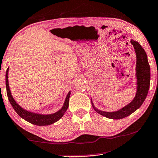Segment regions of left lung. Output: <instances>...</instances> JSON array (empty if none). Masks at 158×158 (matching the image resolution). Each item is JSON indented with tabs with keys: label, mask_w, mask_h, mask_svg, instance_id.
<instances>
[{
	"label": "left lung",
	"mask_w": 158,
	"mask_h": 158,
	"mask_svg": "<svg viewBox=\"0 0 158 158\" xmlns=\"http://www.w3.org/2000/svg\"><path fill=\"white\" fill-rule=\"evenodd\" d=\"M131 43L134 47L135 55H136V78H137V91L134 99L126 106L123 107L120 110L113 112L100 111L93 105V109L97 113L103 117L113 119H120L136 111L142 105L148 93L149 84H150V66L147 60V56L144 49L139 44V42L131 40Z\"/></svg>",
	"instance_id": "obj_1"
}]
</instances>
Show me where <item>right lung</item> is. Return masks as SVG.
Segmentation results:
<instances>
[{
  "mask_svg": "<svg viewBox=\"0 0 158 158\" xmlns=\"http://www.w3.org/2000/svg\"><path fill=\"white\" fill-rule=\"evenodd\" d=\"M8 74H9V69H7L6 73V93L8 98H9L10 103L12 106V107L14 108L16 112L17 113V114L23 119H25L26 121L29 122L30 123L33 124V125H39V126L49 125L58 121L63 117L65 111H66L69 105V98L71 92H69L68 93L65 103L63 104V106L62 107V109L58 111H57L56 113L52 114H39L30 112V111H27L25 110V109H23V108L17 104V102L14 100L12 95H11L9 86V81H8Z\"/></svg>",
  "mask_w": 158,
  "mask_h": 158,
  "instance_id": "1",
  "label": "right lung"
}]
</instances>
